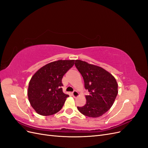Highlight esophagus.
<instances>
[{"mask_svg":"<svg viewBox=\"0 0 148 148\" xmlns=\"http://www.w3.org/2000/svg\"><path fill=\"white\" fill-rule=\"evenodd\" d=\"M78 92L77 91H74L73 92H72V95L74 97H77L78 96Z\"/></svg>","mask_w":148,"mask_h":148,"instance_id":"34e87169","label":"esophagus"}]
</instances>
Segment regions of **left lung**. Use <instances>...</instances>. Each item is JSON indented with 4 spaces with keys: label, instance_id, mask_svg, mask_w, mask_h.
I'll use <instances>...</instances> for the list:
<instances>
[{
    "label": "left lung",
    "instance_id": "left-lung-1",
    "mask_svg": "<svg viewBox=\"0 0 148 148\" xmlns=\"http://www.w3.org/2000/svg\"><path fill=\"white\" fill-rule=\"evenodd\" d=\"M75 65L84 79V88L89 92L86 103L77 107L85 116L96 118L108 111L118 94V84L115 78L100 66L76 60Z\"/></svg>",
    "mask_w": 148,
    "mask_h": 148
}]
</instances>
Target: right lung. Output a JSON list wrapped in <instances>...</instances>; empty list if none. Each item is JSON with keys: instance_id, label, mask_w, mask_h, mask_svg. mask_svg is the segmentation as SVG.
I'll use <instances>...</instances> for the list:
<instances>
[{"instance_id": "1", "label": "right lung", "mask_w": 148, "mask_h": 148, "mask_svg": "<svg viewBox=\"0 0 148 148\" xmlns=\"http://www.w3.org/2000/svg\"><path fill=\"white\" fill-rule=\"evenodd\" d=\"M74 60L51 62L38 70L29 83L28 96L36 112L47 116L60 111L69 96L62 91L64 75L74 65Z\"/></svg>"}]
</instances>
